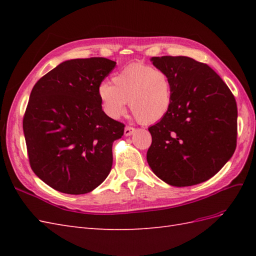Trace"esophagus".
Masks as SVG:
<instances>
[{
	"label": "esophagus",
	"instance_id": "1",
	"mask_svg": "<svg viewBox=\"0 0 256 256\" xmlns=\"http://www.w3.org/2000/svg\"><path fill=\"white\" fill-rule=\"evenodd\" d=\"M136 131V128L134 127H131V126H126L125 127V131H124V134H125V136H131Z\"/></svg>",
	"mask_w": 256,
	"mask_h": 256
}]
</instances>
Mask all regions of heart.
<instances>
[{"label": "heart", "instance_id": "1", "mask_svg": "<svg viewBox=\"0 0 256 256\" xmlns=\"http://www.w3.org/2000/svg\"><path fill=\"white\" fill-rule=\"evenodd\" d=\"M112 84L102 83L98 88L104 110L112 118L125 114L129 102L138 122L154 124L166 118L172 106V81L161 69L130 64L113 76Z\"/></svg>", "mask_w": 256, "mask_h": 256}]
</instances>
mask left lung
Segmentation results:
<instances>
[{
	"mask_svg": "<svg viewBox=\"0 0 256 256\" xmlns=\"http://www.w3.org/2000/svg\"><path fill=\"white\" fill-rule=\"evenodd\" d=\"M152 64L172 81L173 102L166 118L148 128L147 162L175 187L208 180L233 156L237 104L220 76L188 56H154Z\"/></svg>",
	"mask_w": 256,
	"mask_h": 256,
	"instance_id": "8db88e82",
	"label": "left lung"
}]
</instances>
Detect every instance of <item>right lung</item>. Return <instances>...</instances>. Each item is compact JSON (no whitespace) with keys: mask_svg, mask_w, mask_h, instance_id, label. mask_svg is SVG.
Here are the masks:
<instances>
[{"mask_svg":"<svg viewBox=\"0 0 256 256\" xmlns=\"http://www.w3.org/2000/svg\"><path fill=\"white\" fill-rule=\"evenodd\" d=\"M115 62L66 60L36 82L23 116L30 168L54 190L84 194L109 175L125 125L109 118L98 88Z\"/></svg>","mask_w":256,"mask_h":256,"instance_id":"right-lung-1","label":"right lung"}]
</instances>
